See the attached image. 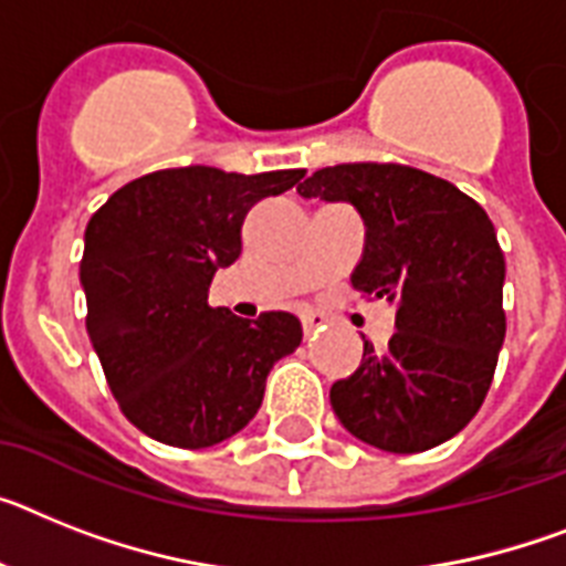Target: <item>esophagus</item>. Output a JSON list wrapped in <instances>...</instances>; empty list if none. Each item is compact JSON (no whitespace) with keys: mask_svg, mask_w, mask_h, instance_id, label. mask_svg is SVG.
<instances>
[{"mask_svg":"<svg viewBox=\"0 0 566 566\" xmlns=\"http://www.w3.org/2000/svg\"><path fill=\"white\" fill-rule=\"evenodd\" d=\"M302 327H305V334H316V331H322L325 327V316L322 313H302Z\"/></svg>","mask_w":566,"mask_h":566,"instance_id":"esophagus-1","label":"esophagus"}]
</instances>
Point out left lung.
<instances>
[{"label":"left lung","mask_w":566,"mask_h":566,"mask_svg":"<svg viewBox=\"0 0 566 566\" xmlns=\"http://www.w3.org/2000/svg\"><path fill=\"white\" fill-rule=\"evenodd\" d=\"M296 192L359 212L365 247L350 284L397 311L388 348L365 342L359 368L331 386L334 415L382 452L452 440L478 415L506 336V264L483 207L400 164L325 166Z\"/></svg>","instance_id":"8db88e82"}]
</instances>
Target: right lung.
I'll return each mask as SVG.
<instances>
[{
	"label": "right lung",
	"instance_id": "1",
	"mask_svg": "<svg viewBox=\"0 0 566 566\" xmlns=\"http://www.w3.org/2000/svg\"><path fill=\"white\" fill-rule=\"evenodd\" d=\"M302 178L160 169L117 189L85 227V327L114 400L151 440L207 449L239 434L270 368L298 348L293 313L241 319L207 296L216 270L241 255L247 212Z\"/></svg>",
	"mask_w": 566,
	"mask_h": 566
}]
</instances>
